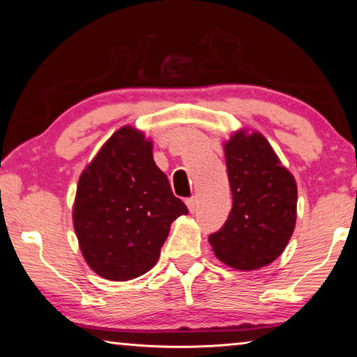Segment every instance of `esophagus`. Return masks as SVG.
<instances>
[{
  "label": "esophagus",
  "mask_w": 357,
  "mask_h": 357,
  "mask_svg": "<svg viewBox=\"0 0 357 357\" xmlns=\"http://www.w3.org/2000/svg\"><path fill=\"white\" fill-rule=\"evenodd\" d=\"M185 204H187V208H189L190 213H195V211H197V206H198V204H197V198H195V197L187 198V200H185Z\"/></svg>",
  "instance_id": "34e87169"
}]
</instances>
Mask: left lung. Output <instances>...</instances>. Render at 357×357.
<instances>
[{
    "instance_id": "1",
    "label": "left lung",
    "mask_w": 357,
    "mask_h": 357,
    "mask_svg": "<svg viewBox=\"0 0 357 357\" xmlns=\"http://www.w3.org/2000/svg\"><path fill=\"white\" fill-rule=\"evenodd\" d=\"M233 206L223 227L209 234L214 255L239 271L273 263L285 250L296 223L294 178L259 134L238 132L225 144Z\"/></svg>"
}]
</instances>
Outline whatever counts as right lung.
<instances>
[{
    "instance_id": "obj_1",
    "label": "right lung",
    "mask_w": 357,
    "mask_h": 357,
    "mask_svg": "<svg viewBox=\"0 0 357 357\" xmlns=\"http://www.w3.org/2000/svg\"><path fill=\"white\" fill-rule=\"evenodd\" d=\"M151 149L140 132L119 129L78 181L74 228L84 259L104 279L124 282L148 273L172 222L189 213Z\"/></svg>"
}]
</instances>
